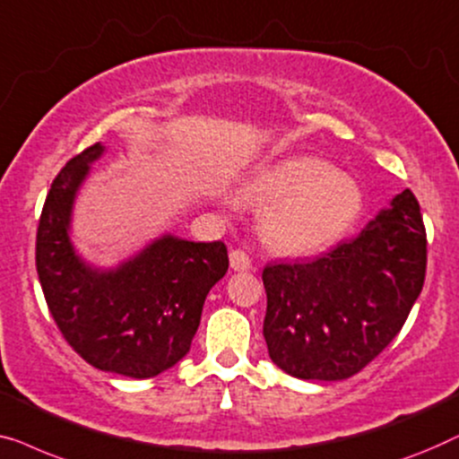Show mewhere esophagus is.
<instances>
[{"instance_id":"1","label":"esophagus","mask_w":459,"mask_h":459,"mask_svg":"<svg viewBox=\"0 0 459 459\" xmlns=\"http://www.w3.org/2000/svg\"><path fill=\"white\" fill-rule=\"evenodd\" d=\"M230 268L237 270V273H243V270L251 268L249 255L245 254L243 249H232L230 251Z\"/></svg>"}]
</instances>
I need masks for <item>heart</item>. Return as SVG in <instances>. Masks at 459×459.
Wrapping results in <instances>:
<instances>
[{
  "label": "heart",
  "mask_w": 459,
  "mask_h": 459,
  "mask_svg": "<svg viewBox=\"0 0 459 459\" xmlns=\"http://www.w3.org/2000/svg\"><path fill=\"white\" fill-rule=\"evenodd\" d=\"M241 193L251 204L268 205L262 235L270 247L289 255L326 249L345 235L361 210L359 186L312 156L255 168L243 180Z\"/></svg>",
  "instance_id": "1"
}]
</instances>
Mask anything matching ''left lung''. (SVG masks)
<instances>
[{
	"instance_id": "left-lung-1",
	"label": "left lung",
	"mask_w": 459,
	"mask_h": 459,
	"mask_svg": "<svg viewBox=\"0 0 459 459\" xmlns=\"http://www.w3.org/2000/svg\"><path fill=\"white\" fill-rule=\"evenodd\" d=\"M424 274L420 204L405 189L351 241L264 268L270 359L303 380L353 377L402 331Z\"/></svg>"
}]
</instances>
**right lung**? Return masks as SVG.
I'll list each match as a JSON object with an SVG mask.
<instances>
[{"mask_svg":"<svg viewBox=\"0 0 459 459\" xmlns=\"http://www.w3.org/2000/svg\"><path fill=\"white\" fill-rule=\"evenodd\" d=\"M106 147L74 156L51 183L37 229V274L68 345L103 372L152 378L191 350L204 301L227 274L222 241L164 235L120 266H89L70 243L76 191Z\"/></svg>","mask_w":459,"mask_h":459,"instance_id":"1","label":"right lung"}]
</instances>
